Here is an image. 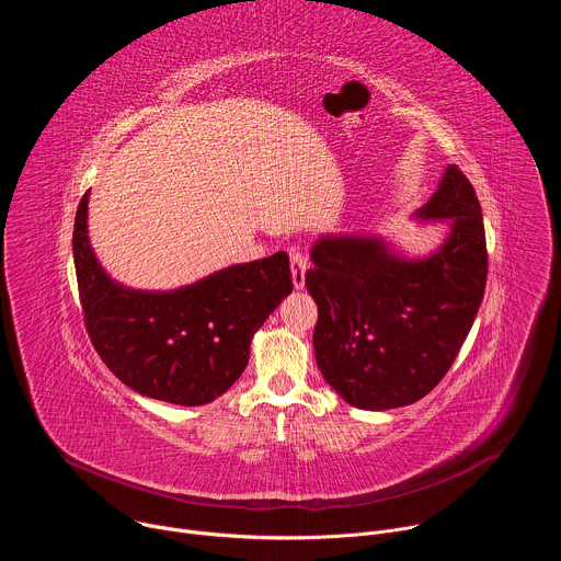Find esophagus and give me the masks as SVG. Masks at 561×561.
I'll return each mask as SVG.
<instances>
[{
  "instance_id": "obj_1",
  "label": "esophagus",
  "mask_w": 561,
  "mask_h": 561,
  "mask_svg": "<svg viewBox=\"0 0 561 561\" xmlns=\"http://www.w3.org/2000/svg\"><path fill=\"white\" fill-rule=\"evenodd\" d=\"M306 268H308V260L304 253L290 249V273H293V284L295 288H304V282H306Z\"/></svg>"
}]
</instances>
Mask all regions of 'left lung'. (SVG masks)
<instances>
[{"label": "left lung", "mask_w": 561, "mask_h": 561, "mask_svg": "<svg viewBox=\"0 0 561 561\" xmlns=\"http://www.w3.org/2000/svg\"><path fill=\"white\" fill-rule=\"evenodd\" d=\"M415 215L448 224L446 242L428 257L397 255L373 234H322L310 251L317 366L344 402L364 411L409 407L428 394L484 299L486 234L468 178L448 167Z\"/></svg>", "instance_id": "1"}]
</instances>
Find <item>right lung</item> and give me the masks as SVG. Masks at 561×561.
<instances>
[{"label":"right lung","mask_w":561,"mask_h":561,"mask_svg":"<svg viewBox=\"0 0 561 561\" xmlns=\"http://www.w3.org/2000/svg\"><path fill=\"white\" fill-rule=\"evenodd\" d=\"M87 219L89 193L77 206L72 257L84 324L102 362L159 402H213L244 373L253 335L293 290L288 255L234 264L178 290H133L100 266Z\"/></svg>","instance_id":"obj_1"}]
</instances>
